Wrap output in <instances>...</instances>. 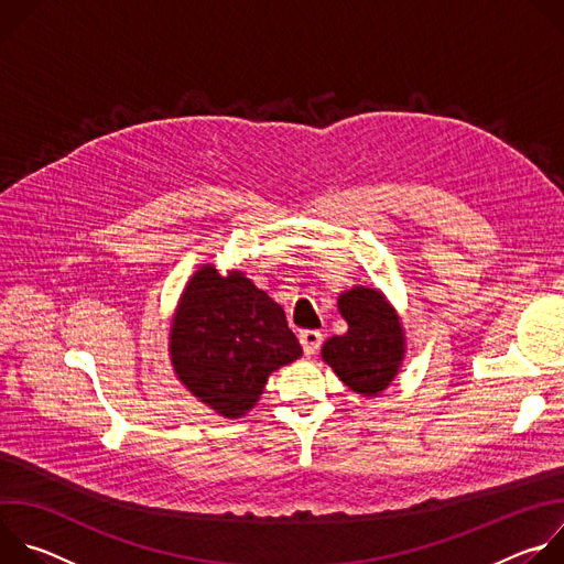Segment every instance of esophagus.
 <instances>
[{
	"instance_id": "obj_1",
	"label": "esophagus",
	"mask_w": 564,
	"mask_h": 564,
	"mask_svg": "<svg viewBox=\"0 0 564 564\" xmlns=\"http://www.w3.org/2000/svg\"><path fill=\"white\" fill-rule=\"evenodd\" d=\"M299 341H301V346H303V352H305L307 357H312V355L318 352L321 341H324V335H321L318 330H303V333L299 335Z\"/></svg>"
}]
</instances>
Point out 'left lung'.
I'll return each instance as SVG.
<instances>
[{"label":"left lung","mask_w":564,"mask_h":564,"mask_svg":"<svg viewBox=\"0 0 564 564\" xmlns=\"http://www.w3.org/2000/svg\"><path fill=\"white\" fill-rule=\"evenodd\" d=\"M337 307L348 333L330 337L321 348L335 375L361 397H379L399 375L406 357V335L386 294L355 285L339 294Z\"/></svg>","instance_id":"1"}]
</instances>
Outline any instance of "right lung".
<instances>
[{
  "instance_id": "right-lung-1",
  "label": "right lung",
  "mask_w": 564,
  "mask_h": 564,
  "mask_svg": "<svg viewBox=\"0 0 564 564\" xmlns=\"http://www.w3.org/2000/svg\"><path fill=\"white\" fill-rule=\"evenodd\" d=\"M303 355L283 307L243 272L200 265L187 281L170 326L178 381L225 420L250 413L268 377Z\"/></svg>"
}]
</instances>
